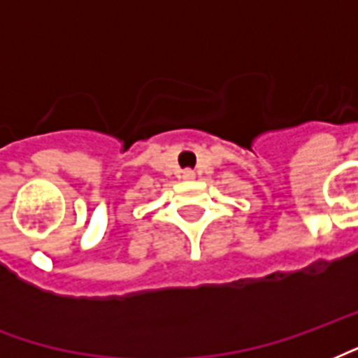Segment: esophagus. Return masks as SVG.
<instances>
[{
  "label": "esophagus",
  "instance_id": "obj_1",
  "mask_svg": "<svg viewBox=\"0 0 358 358\" xmlns=\"http://www.w3.org/2000/svg\"><path fill=\"white\" fill-rule=\"evenodd\" d=\"M180 178L184 180V182H193V180H195V172L184 171V172H182V176H180Z\"/></svg>",
  "mask_w": 358,
  "mask_h": 358
}]
</instances>
